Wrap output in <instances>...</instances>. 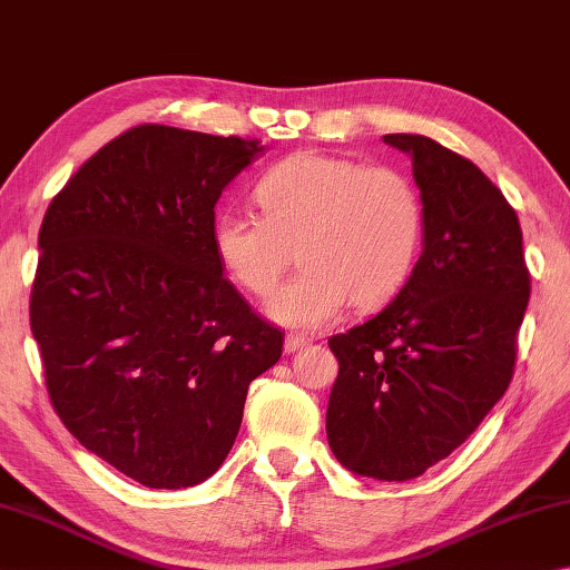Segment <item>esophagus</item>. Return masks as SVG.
<instances>
[{"instance_id": "esophagus-1", "label": "esophagus", "mask_w": 570, "mask_h": 570, "mask_svg": "<svg viewBox=\"0 0 570 570\" xmlns=\"http://www.w3.org/2000/svg\"><path fill=\"white\" fill-rule=\"evenodd\" d=\"M307 343H311V341H307L305 335H287V337H285V353H287V355L301 353Z\"/></svg>"}]
</instances>
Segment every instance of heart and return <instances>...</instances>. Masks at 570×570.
<instances>
[{"instance_id":"b5f03b06","label":"heart","mask_w":570,"mask_h":570,"mask_svg":"<svg viewBox=\"0 0 570 570\" xmlns=\"http://www.w3.org/2000/svg\"><path fill=\"white\" fill-rule=\"evenodd\" d=\"M263 217L219 213L209 243L245 293L265 297L293 263L303 269L265 305L269 321L301 331L335 323L347 301L375 307L401 291L423 243V203L393 167L297 153L255 187Z\"/></svg>"}]
</instances>
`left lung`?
I'll return each instance as SVG.
<instances>
[{
  "label": "left lung",
  "mask_w": 570,
  "mask_h": 570,
  "mask_svg": "<svg viewBox=\"0 0 570 570\" xmlns=\"http://www.w3.org/2000/svg\"><path fill=\"white\" fill-rule=\"evenodd\" d=\"M413 163L423 249L381 313L331 337L333 455L355 475L411 481L465 443L513 377L531 279L515 209L471 159L385 135Z\"/></svg>",
  "instance_id": "1"
}]
</instances>
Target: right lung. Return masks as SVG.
Returning a JSON list of instances; mask_svg holds the SVG:
<instances>
[{
  "label": "right lung",
  "instance_id": "obj_1",
  "mask_svg": "<svg viewBox=\"0 0 570 570\" xmlns=\"http://www.w3.org/2000/svg\"><path fill=\"white\" fill-rule=\"evenodd\" d=\"M257 139L139 125L77 169L39 229L29 305L67 431L147 488L207 481L233 448L247 387L283 333L223 277L209 243L223 189Z\"/></svg>",
  "mask_w": 570,
  "mask_h": 570
}]
</instances>
